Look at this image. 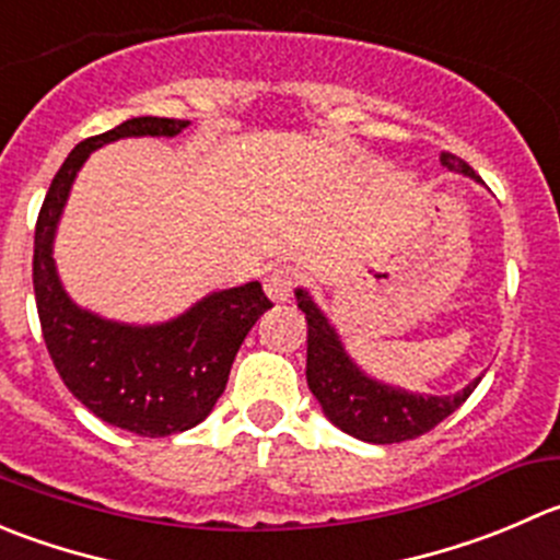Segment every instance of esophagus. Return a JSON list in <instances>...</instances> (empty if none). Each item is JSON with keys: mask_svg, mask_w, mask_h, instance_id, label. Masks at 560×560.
<instances>
[{"mask_svg": "<svg viewBox=\"0 0 560 560\" xmlns=\"http://www.w3.org/2000/svg\"><path fill=\"white\" fill-rule=\"evenodd\" d=\"M292 287H295V276L284 268H276L265 276V295L273 303H284L292 295Z\"/></svg>", "mask_w": 560, "mask_h": 560, "instance_id": "obj_1", "label": "esophagus"}]
</instances>
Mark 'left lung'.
<instances>
[{"instance_id": "8db88e82", "label": "left lung", "mask_w": 560, "mask_h": 560, "mask_svg": "<svg viewBox=\"0 0 560 560\" xmlns=\"http://www.w3.org/2000/svg\"><path fill=\"white\" fill-rule=\"evenodd\" d=\"M441 164L446 170L468 175L474 180L476 172L457 159L454 153H441ZM298 308L306 314L308 323V339H306V383L317 401L323 405V412L328 416L330 424L339 427L347 435L358 438V441L377 443V446H388V443L412 441V438L424 435V432L435 430L443 418L452 416L479 385L481 377L465 385L463 390L448 396H432V394H410L405 388H394L372 380L355 366L350 355H347L345 345H341L339 334L334 325L328 323L317 303L312 301L306 290L298 287L295 290Z\"/></svg>"}]
</instances>
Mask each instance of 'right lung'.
<instances>
[{
    "label": "right lung",
    "mask_w": 560,
    "mask_h": 560,
    "mask_svg": "<svg viewBox=\"0 0 560 560\" xmlns=\"http://www.w3.org/2000/svg\"><path fill=\"white\" fill-rule=\"evenodd\" d=\"M188 119L133 117L75 144L43 199L35 226L37 317L70 394L106 424L142 438L186 432L210 416L243 339L273 303L259 281L210 292L170 323L128 325L75 306L54 265V235L75 175L92 150L128 136H177Z\"/></svg>",
    "instance_id": "1"
}]
</instances>
